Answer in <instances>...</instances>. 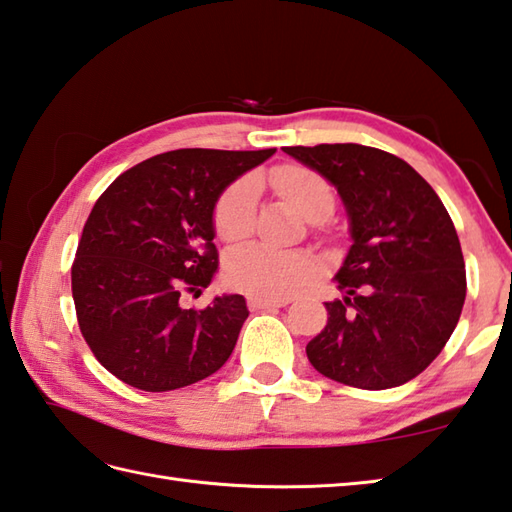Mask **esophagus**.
<instances>
[{
	"instance_id": "obj_1",
	"label": "esophagus",
	"mask_w": 512,
	"mask_h": 512,
	"mask_svg": "<svg viewBox=\"0 0 512 512\" xmlns=\"http://www.w3.org/2000/svg\"><path fill=\"white\" fill-rule=\"evenodd\" d=\"M290 302L288 297H259V295H250L248 297V306L253 310H262V308H282Z\"/></svg>"
}]
</instances>
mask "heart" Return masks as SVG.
Instances as JSON below:
<instances>
[{
	"label": "heart",
	"mask_w": 512,
	"mask_h": 512,
	"mask_svg": "<svg viewBox=\"0 0 512 512\" xmlns=\"http://www.w3.org/2000/svg\"><path fill=\"white\" fill-rule=\"evenodd\" d=\"M270 184L310 222H322L335 206L333 188L326 179L306 166L288 164L270 175ZM257 182L253 177L239 179L219 197L215 206V230L224 242H239L255 226ZM226 282L259 297H286L308 282L315 273V262L299 250H275L262 244H246L228 255Z\"/></svg>",
	"instance_id": "b5f03b06"
}]
</instances>
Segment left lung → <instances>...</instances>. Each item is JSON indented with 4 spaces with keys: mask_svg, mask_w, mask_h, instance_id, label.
Wrapping results in <instances>:
<instances>
[{
    "mask_svg": "<svg viewBox=\"0 0 512 512\" xmlns=\"http://www.w3.org/2000/svg\"><path fill=\"white\" fill-rule=\"evenodd\" d=\"M342 197L353 244L335 275L342 299L306 346L317 373L384 390L442 353L466 299L464 255L442 199L404 159L362 144L286 146Z\"/></svg>",
    "mask_w": 512,
    "mask_h": 512,
    "instance_id": "left-lung-1",
    "label": "left lung"
}]
</instances>
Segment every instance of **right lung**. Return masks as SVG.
Returning a JSON list of instances; mask_svg holds the SVG:
<instances>
[{"instance_id":"add662e5","label":"right lung","mask_w":512,"mask_h":512,"mask_svg":"<svg viewBox=\"0 0 512 512\" xmlns=\"http://www.w3.org/2000/svg\"><path fill=\"white\" fill-rule=\"evenodd\" d=\"M275 148H179L133 166L97 199L70 270L79 330L97 362L148 393L217 373L237 344L242 295L182 304L217 273L215 206Z\"/></svg>"}]
</instances>
